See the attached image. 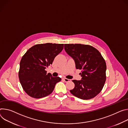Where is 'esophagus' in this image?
<instances>
[{
    "label": "esophagus",
    "mask_w": 128,
    "mask_h": 128,
    "mask_svg": "<svg viewBox=\"0 0 128 128\" xmlns=\"http://www.w3.org/2000/svg\"><path fill=\"white\" fill-rule=\"evenodd\" d=\"M63 80H64L65 82H69V81H70V79H67V78H63Z\"/></svg>",
    "instance_id": "esophagus-1"
}]
</instances>
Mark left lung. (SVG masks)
Segmentation results:
<instances>
[{
    "mask_svg": "<svg viewBox=\"0 0 128 128\" xmlns=\"http://www.w3.org/2000/svg\"><path fill=\"white\" fill-rule=\"evenodd\" d=\"M64 49L75 60L76 68L81 70V80H72L75 87L70 92L83 100L94 98L101 92L106 80L105 60L96 49L88 45L64 44Z\"/></svg>",
    "mask_w": 128,
    "mask_h": 128,
    "instance_id": "1",
    "label": "left lung"
}]
</instances>
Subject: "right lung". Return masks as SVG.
<instances>
[{
	"label": "right lung",
	"mask_w": 128,
	"mask_h": 128,
	"mask_svg": "<svg viewBox=\"0 0 128 128\" xmlns=\"http://www.w3.org/2000/svg\"><path fill=\"white\" fill-rule=\"evenodd\" d=\"M63 44H37L28 49L20 62L19 78L25 92L30 96L40 98L51 94L59 77L47 74L45 68L52 64L55 57L64 49Z\"/></svg>",
	"instance_id": "add662e5"
}]
</instances>
